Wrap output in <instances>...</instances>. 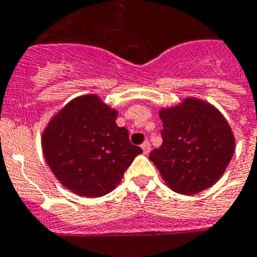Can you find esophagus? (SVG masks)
Wrapping results in <instances>:
<instances>
[{
	"label": "esophagus",
	"mask_w": 257,
	"mask_h": 257,
	"mask_svg": "<svg viewBox=\"0 0 257 257\" xmlns=\"http://www.w3.org/2000/svg\"><path fill=\"white\" fill-rule=\"evenodd\" d=\"M142 150H143V153L149 154L150 150H151V145H150V142L146 141L143 145H142Z\"/></svg>",
	"instance_id": "obj_1"
}]
</instances>
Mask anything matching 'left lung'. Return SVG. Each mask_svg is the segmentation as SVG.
<instances>
[{"label": "left lung", "instance_id": "obj_1", "mask_svg": "<svg viewBox=\"0 0 257 257\" xmlns=\"http://www.w3.org/2000/svg\"><path fill=\"white\" fill-rule=\"evenodd\" d=\"M163 143L150 154L172 191L195 195L213 186L231 162L235 137L220 111L206 100L186 98L159 111Z\"/></svg>", "mask_w": 257, "mask_h": 257}]
</instances>
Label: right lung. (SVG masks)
Segmentation results:
<instances>
[{"mask_svg": "<svg viewBox=\"0 0 257 257\" xmlns=\"http://www.w3.org/2000/svg\"><path fill=\"white\" fill-rule=\"evenodd\" d=\"M115 108L95 94L71 99L42 134V150L51 172L67 190L86 198L111 192L134 158L126 127H118Z\"/></svg>", "mask_w": 257, "mask_h": 257, "instance_id": "obj_1", "label": "right lung"}]
</instances>
